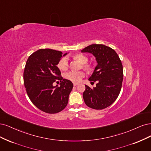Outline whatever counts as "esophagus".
<instances>
[{
	"label": "esophagus",
	"mask_w": 151,
	"mask_h": 151,
	"mask_svg": "<svg viewBox=\"0 0 151 151\" xmlns=\"http://www.w3.org/2000/svg\"><path fill=\"white\" fill-rule=\"evenodd\" d=\"M77 85H78L77 83H73V85H74V86H76Z\"/></svg>",
	"instance_id": "obj_1"
}]
</instances>
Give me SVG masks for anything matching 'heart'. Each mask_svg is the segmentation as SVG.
<instances>
[{"mask_svg":"<svg viewBox=\"0 0 151 151\" xmlns=\"http://www.w3.org/2000/svg\"><path fill=\"white\" fill-rule=\"evenodd\" d=\"M75 59L78 60L81 64L84 65L83 67L87 70H90V66L86 65L87 62L88 61V58L86 56L82 54H78L75 56ZM58 68L61 70H66L68 67V58L65 56L62 58L58 63ZM85 74L83 71H70L66 73L65 74V78L66 79L69 80L73 82H79L84 77Z\"/></svg>","mask_w":151,"mask_h":151,"instance_id":"heart-1","label":"heart"}]
</instances>
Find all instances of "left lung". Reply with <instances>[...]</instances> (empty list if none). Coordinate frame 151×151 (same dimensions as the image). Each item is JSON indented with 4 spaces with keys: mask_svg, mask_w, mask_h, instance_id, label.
<instances>
[{
    "mask_svg": "<svg viewBox=\"0 0 151 151\" xmlns=\"http://www.w3.org/2000/svg\"><path fill=\"white\" fill-rule=\"evenodd\" d=\"M81 52H89L95 58L97 65L88 80L96 82V87L85 85L83 93L85 104L90 108L101 110L108 107L117 99L123 81V66L120 58L111 47L93 44Z\"/></svg>",
    "mask_w": 151,
    "mask_h": 151,
    "instance_id": "1",
    "label": "left lung"
}]
</instances>
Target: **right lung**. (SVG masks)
<instances>
[{
	"mask_svg": "<svg viewBox=\"0 0 151 151\" xmlns=\"http://www.w3.org/2000/svg\"><path fill=\"white\" fill-rule=\"evenodd\" d=\"M67 53L51 49H41L28 58L24 71V83L29 98L37 108L47 114H56L64 109L73 85L63 79L57 67ZM60 81V86L53 83ZM58 82V81H57Z\"/></svg>",
	"mask_w": 151,
	"mask_h": 151,
	"instance_id": "obj_1",
	"label": "right lung"
}]
</instances>
